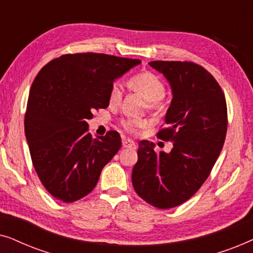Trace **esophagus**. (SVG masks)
I'll list each match as a JSON object with an SVG mask.
<instances>
[{"mask_svg":"<svg viewBox=\"0 0 253 253\" xmlns=\"http://www.w3.org/2000/svg\"><path fill=\"white\" fill-rule=\"evenodd\" d=\"M122 145L123 147H126V148H133V150H136L137 148V144L130 139H123Z\"/></svg>","mask_w":253,"mask_h":253,"instance_id":"1","label":"esophagus"}]
</instances>
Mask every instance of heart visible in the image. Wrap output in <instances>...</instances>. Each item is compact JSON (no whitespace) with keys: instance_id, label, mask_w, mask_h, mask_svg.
<instances>
[{"instance_id":"obj_1","label":"heart","mask_w":253,"mask_h":253,"mask_svg":"<svg viewBox=\"0 0 253 253\" xmlns=\"http://www.w3.org/2000/svg\"><path fill=\"white\" fill-rule=\"evenodd\" d=\"M130 87L134 91L139 92L145 99L147 100L148 107L152 110L161 112L167 108L168 101L165 98L166 85L162 79L158 75L153 72L145 71L137 74L136 76L130 78L129 81ZM122 87L120 83L115 82L109 89V102L110 105H119L122 100ZM148 122L143 119H133V117H127L121 121V126L123 127L126 132L137 134L141 129L146 127Z\"/></svg>"}]
</instances>
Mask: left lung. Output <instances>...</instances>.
Listing matches in <instances>:
<instances>
[{
    "instance_id": "obj_1",
    "label": "left lung",
    "mask_w": 253,
    "mask_h": 253,
    "mask_svg": "<svg viewBox=\"0 0 253 253\" xmlns=\"http://www.w3.org/2000/svg\"><path fill=\"white\" fill-rule=\"evenodd\" d=\"M171 86L172 100L158 138L172 141L170 153L154 151L141 140L132 170L137 195L167 210L191 198L209 177L226 139L228 115L224 93L216 79L193 62L153 61Z\"/></svg>"
}]
</instances>
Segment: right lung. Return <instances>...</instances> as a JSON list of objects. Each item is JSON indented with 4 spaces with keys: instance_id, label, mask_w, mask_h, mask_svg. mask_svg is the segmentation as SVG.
<instances>
[{
    "instance_id": "1",
    "label": "right lung",
    "mask_w": 253,
    "mask_h": 253,
    "mask_svg": "<svg viewBox=\"0 0 253 253\" xmlns=\"http://www.w3.org/2000/svg\"><path fill=\"white\" fill-rule=\"evenodd\" d=\"M139 63L108 54H65L37 75L24 127L33 167L56 199L74 203L87 196L119 152V132L110 130L93 139L86 121L109 106L113 82Z\"/></svg>"
}]
</instances>
